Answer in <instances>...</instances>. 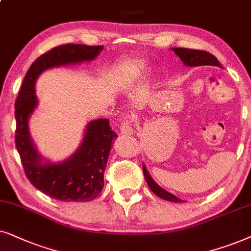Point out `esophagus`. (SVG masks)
Returning a JSON list of instances; mask_svg holds the SVG:
<instances>
[{"label": "esophagus", "mask_w": 251, "mask_h": 251, "mask_svg": "<svg viewBox=\"0 0 251 251\" xmlns=\"http://www.w3.org/2000/svg\"><path fill=\"white\" fill-rule=\"evenodd\" d=\"M133 122L131 118H126L120 125V134L122 135H131L133 134V128H132Z\"/></svg>", "instance_id": "1"}]
</instances>
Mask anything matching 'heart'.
Here are the masks:
<instances>
[{
  "instance_id": "b5f03b06",
  "label": "heart",
  "mask_w": 251,
  "mask_h": 251,
  "mask_svg": "<svg viewBox=\"0 0 251 251\" xmlns=\"http://www.w3.org/2000/svg\"><path fill=\"white\" fill-rule=\"evenodd\" d=\"M145 70L146 65L141 62L128 63V64H126L125 68H124V79H125L126 81H134V80L139 79L140 76L145 75Z\"/></svg>"
}]
</instances>
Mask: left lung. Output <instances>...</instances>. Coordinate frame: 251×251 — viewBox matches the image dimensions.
Wrapping results in <instances>:
<instances>
[{
	"label": "left lung",
	"instance_id": "8db88e82",
	"mask_svg": "<svg viewBox=\"0 0 251 251\" xmlns=\"http://www.w3.org/2000/svg\"><path fill=\"white\" fill-rule=\"evenodd\" d=\"M173 51H175L176 55L179 56V58L183 62V64L187 66H218V68H223L220 65L215 56L211 55V53L208 51H204V50H196V49H187V48H172ZM143 168V175H145L146 181L148 183L149 188L152 190L153 194H156L157 196L163 200H166V201H171L176 203H181L183 202L182 200L176 198V196L173 195V194L166 192L165 189H163L162 187H159L157 183L153 181L151 176L147 171L145 164L142 165Z\"/></svg>",
	"mask_w": 251,
	"mask_h": 251
}]
</instances>
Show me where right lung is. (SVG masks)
<instances>
[{"label": "right lung", "mask_w": 251, "mask_h": 251, "mask_svg": "<svg viewBox=\"0 0 251 251\" xmlns=\"http://www.w3.org/2000/svg\"><path fill=\"white\" fill-rule=\"evenodd\" d=\"M103 46L68 43L43 53L26 73L15 102L16 148L29 182L50 198L65 202H88L98 198L104 186V171L111 143L117 134L109 119H96L88 124L83 141L76 152L65 162L52 164L42 162L28 133V118L38 104L34 94L35 80L47 69L92 61Z\"/></svg>", "instance_id": "obj_1"}]
</instances>
